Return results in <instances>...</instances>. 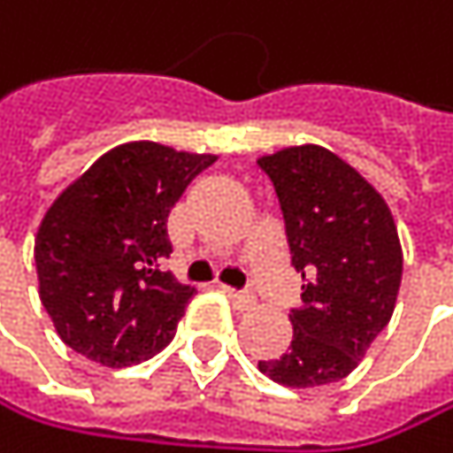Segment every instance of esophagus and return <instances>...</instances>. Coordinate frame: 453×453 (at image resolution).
Returning a JSON list of instances; mask_svg holds the SVG:
<instances>
[{"instance_id": "obj_1", "label": "esophagus", "mask_w": 453, "mask_h": 453, "mask_svg": "<svg viewBox=\"0 0 453 453\" xmlns=\"http://www.w3.org/2000/svg\"><path fill=\"white\" fill-rule=\"evenodd\" d=\"M222 292L228 295V300H231L239 311H247V308H252V305H255V297H252L250 292H236V289H231V287H225Z\"/></svg>"}]
</instances>
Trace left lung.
<instances>
[{
  "mask_svg": "<svg viewBox=\"0 0 453 453\" xmlns=\"http://www.w3.org/2000/svg\"><path fill=\"white\" fill-rule=\"evenodd\" d=\"M271 177L303 303L292 308V345L260 361V372L287 388L345 380L388 326L403 255L385 198L340 156L321 145L263 156Z\"/></svg>",
  "mask_w": 453,
  "mask_h": 453,
  "instance_id": "1",
  "label": "left lung"
}]
</instances>
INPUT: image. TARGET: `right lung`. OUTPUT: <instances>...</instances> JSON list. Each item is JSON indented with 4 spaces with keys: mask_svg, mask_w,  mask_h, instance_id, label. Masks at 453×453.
<instances>
[{
    "mask_svg": "<svg viewBox=\"0 0 453 453\" xmlns=\"http://www.w3.org/2000/svg\"><path fill=\"white\" fill-rule=\"evenodd\" d=\"M211 161L209 153L127 142L47 209L34 247L39 297L71 350L124 369L172 342L196 289L161 271L172 255L166 217Z\"/></svg>",
    "mask_w": 453,
    "mask_h": 453,
    "instance_id": "1",
    "label": "right lung"
}]
</instances>
